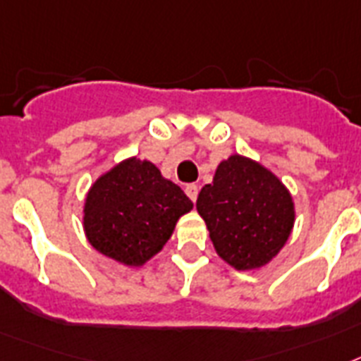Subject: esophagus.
<instances>
[{"mask_svg":"<svg viewBox=\"0 0 361 361\" xmlns=\"http://www.w3.org/2000/svg\"><path fill=\"white\" fill-rule=\"evenodd\" d=\"M184 192H186V195L192 199V201H197V193H199L197 184H188V186L184 188Z\"/></svg>","mask_w":361,"mask_h":361,"instance_id":"1","label":"esophagus"}]
</instances>
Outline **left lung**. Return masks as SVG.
<instances>
[{
  "label": "left lung",
  "mask_w": 361,
  "mask_h": 361,
  "mask_svg": "<svg viewBox=\"0 0 361 361\" xmlns=\"http://www.w3.org/2000/svg\"><path fill=\"white\" fill-rule=\"evenodd\" d=\"M216 252L238 271L264 267L288 241L295 207L288 188L255 160L232 154L197 197Z\"/></svg>",
  "instance_id": "obj_1"
}]
</instances>
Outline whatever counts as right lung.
<instances>
[{
	"instance_id": "1",
	"label": "right lung",
	"mask_w": 361,
	"mask_h": 361,
	"mask_svg": "<svg viewBox=\"0 0 361 361\" xmlns=\"http://www.w3.org/2000/svg\"><path fill=\"white\" fill-rule=\"evenodd\" d=\"M192 208L183 190L164 178L154 164L133 157L92 184L82 225L95 251L140 267L160 252L178 217Z\"/></svg>"
}]
</instances>
